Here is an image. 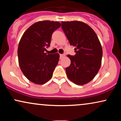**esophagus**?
Segmentation results:
<instances>
[{"instance_id": "obj_1", "label": "esophagus", "mask_w": 121, "mask_h": 121, "mask_svg": "<svg viewBox=\"0 0 121 121\" xmlns=\"http://www.w3.org/2000/svg\"><path fill=\"white\" fill-rule=\"evenodd\" d=\"M65 57V54H60V58L62 59L63 58Z\"/></svg>"}]
</instances>
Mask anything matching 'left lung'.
<instances>
[{
	"label": "left lung",
	"mask_w": 121,
	"mask_h": 121,
	"mask_svg": "<svg viewBox=\"0 0 121 121\" xmlns=\"http://www.w3.org/2000/svg\"><path fill=\"white\" fill-rule=\"evenodd\" d=\"M62 28L75 55H68L71 64L66 68L68 79L74 84L83 85L93 79L101 65V44L91 27L80 21H62Z\"/></svg>",
	"instance_id": "8db88e82"
}]
</instances>
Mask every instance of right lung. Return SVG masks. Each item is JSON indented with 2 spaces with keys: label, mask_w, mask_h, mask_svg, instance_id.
Returning <instances> with one entry per match:
<instances>
[{
  "label": "right lung",
  "mask_w": 121,
  "mask_h": 121,
  "mask_svg": "<svg viewBox=\"0 0 121 121\" xmlns=\"http://www.w3.org/2000/svg\"><path fill=\"white\" fill-rule=\"evenodd\" d=\"M60 26L58 21H38L21 38L17 49L19 66L28 80L35 84L42 85L52 78L59 54H47L44 51L50 46L53 32Z\"/></svg>",
  "instance_id": "obj_1"
}]
</instances>
